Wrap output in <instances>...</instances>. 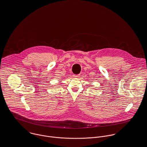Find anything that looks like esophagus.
Wrapping results in <instances>:
<instances>
[{
  "instance_id": "esophagus-1",
  "label": "esophagus",
  "mask_w": 147,
  "mask_h": 147,
  "mask_svg": "<svg viewBox=\"0 0 147 147\" xmlns=\"http://www.w3.org/2000/svg\"><path fill=\"white\" fill-rule=\"evenodd\" d=\"M73 77H74V78H77V77H79V75H74Z\"/></svg>"
}]
</instances>
